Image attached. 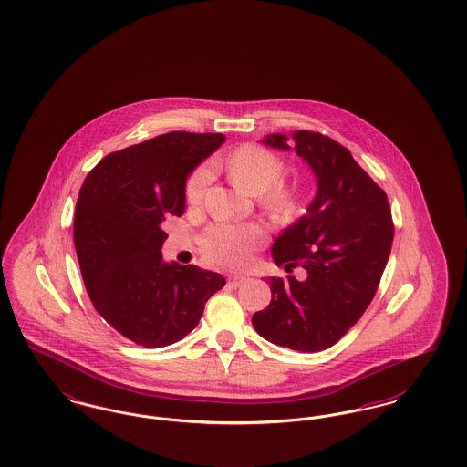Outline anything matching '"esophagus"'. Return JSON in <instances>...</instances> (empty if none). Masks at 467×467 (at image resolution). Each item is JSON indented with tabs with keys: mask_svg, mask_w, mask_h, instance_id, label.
I'll return each mask as SVG.
<instances>
[{
	"mask_svg": "<svg viewBox=\"0 0 467 467\" xmlns=\"http://www.w3.org/2000/svg\"><path fill=\"white\" fill-rule=\"evenodd\" d=\"M244 282H246V278L242 276V275H233V276H229V278H227V284H229L233 289H236V287L244 285Z\"/></svg>",
	"mask_w": 467,
	"mask_h": 467,
	"instance_id": "1",
	"label": "esophagus"
}]
</instances>
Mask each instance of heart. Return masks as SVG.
<instances>
[{
    "label": "heart",
    "instance_id": "heart-1",
    "mask_svg": "<svg viewBox=\"0 0 467 467\" xmlns=\"http://www.w3.org/2000/svg\"><path fill=\"white\" fill-rule=\"evenodd\" d=\"M233 183L252 196H261V206L269 217L287 221L297 208V189L284 182V159L257 143H246L233 154L217 161ZM213 170L201 164L187 180V201L201 206L212 183ZM266 231L259 223H213L201 234L204 255L217 266L242 267L248 265L254 252L263 244Z\"/></svg>",
    "mask_w": 467,
    "mask_h": 467
}]
</instances>
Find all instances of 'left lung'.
I'll return each instance as SVG.
<instances>
[{
    "instance_id": "left-lung-1",
    "label": "left lung",
    "mask_w": 467,
    "mask_h": 467,
    "mask_svg": "<svg viewBox=\"0 0 467 467\" xmlns=\"http://www.w3.org/2000/svg\"><path fill=\"white\" fill-rule=\"evenodd\" d=\"M263 141L282 150L292 145L315 173L317 196L271 248L276 266L303 267L306 278H267L271 303L252 324L275 345L320 352L348 333L375 297L394 240L390 206L350 150L329 136L296 131Z\"/></svg>"
}]
</instances>
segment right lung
Masks as SVG:
<instances>
[{
  "mask_svg": "<svg viewBox=\"0 0 467 467\" xmlns=\"http://www.w3.org/2000/svg\"><path fill=\"white\" fill-rule=\"evenodd\" d=\"M225 141L221 133L161 134L103 157L78 192L73 242L92 306L147 348L191 333L223 275L168 265L166 217L183 215L185 180Z\"/></svg>",
  "mask_w": 467,
  "mask_h": 467,
  "instance_id": "right-lung-1",
  "label": "right lung"
}]
</instances>
